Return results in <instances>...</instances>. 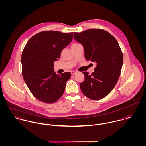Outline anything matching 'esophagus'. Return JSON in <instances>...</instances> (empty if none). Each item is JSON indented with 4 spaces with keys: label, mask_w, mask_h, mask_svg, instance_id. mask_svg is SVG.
I'll use <instances>...</instances> for the list:
<instances>
[{
    "label": "esophagus",
    "mask_w": 146,
    "mask_h": 146,
    "mask_svg": "<svg viewBox=\"0 0 146 146\" xmlns=\"http://www.w3.org/2000/svg\"><path fill=\"white\" fill-rule=\"evenodd\" d=\"M70 73H71L72 75H74V74H75L77 73V71H76V70H71Z\"/></svg>",
    "instance_id": "34e87169"
}]
</instances>
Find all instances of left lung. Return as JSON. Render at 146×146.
<instances>
[{
    "mask_svg": "<svg viewBox=\"0 0 146 146\" xmlns=\"http://www.w3.org/2000/svg\"><path fill=\"white\" fill-rule=\"evenodd\" d=\"M74 38L84 46L85 58L96 64L91 75L83 72L85 78L81 90L90 99H101L112 91L120 76L123 55L119 46L113 35L103 29L74 32Z\"/></svg>",
    "mask_w": 146,
    "mask_h": 146,
    "instance_id": "8db88e82",
    "label": "left lung"
}]
</instances>
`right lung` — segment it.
Instances as JSON below:
<instances>
[{"mask_svg":"<svg viewBox=\"0 0 146 146\" xmlns=\"http://www.w3.org/2000/svg\"><path fill=\"white\" fill-rule=\"evenodd\" d=\"M73 32L43 31L32 36L22 53V73L32 94L47 103L56 102L62 95L71 73L58 75L54 63L60 57L62 50L73 39Z\"/></svg>","mask_w":146,"mask_h":146,"instance_id":"right-lung-1","label":"right lung"}]
</instances>
